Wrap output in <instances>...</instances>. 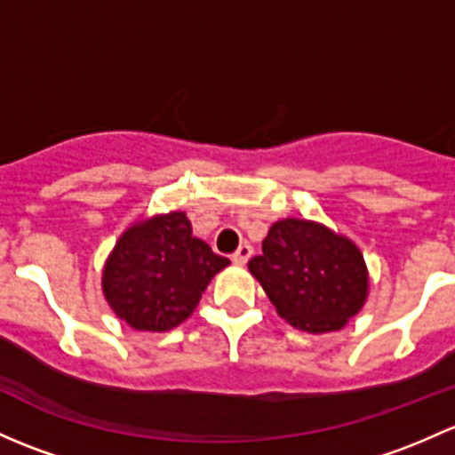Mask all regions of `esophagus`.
<instances>
[{
	"mask_svg": "<svg viewBox=\"0 0 455 455\" xmlns=\"http://www.w3.org/2000/svg\"><path fill=\"white\" fill-rule=\"evenodd\" d=\"M251 257H252V246L251 243H242V246L237 248L235 255H233V261H235L237 266H246Z\"/></svg>",
	"mask_w": 455,
	"mask_h": 455,
	"instance_id": "esophagus-1",
	"label": "esophagus"
}]
</instances>
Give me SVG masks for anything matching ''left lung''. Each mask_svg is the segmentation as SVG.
<instances>
[{
  "mask_svg": "<svg viewBox=\"0 0 455 455\" xmlns=\"http://www.w3.org/2000/svg\"><path fill=\"white\" fill-rule=\"evenodd\" d=\"M248 270L291 327L307 333L340 331L360 314L371 276L357 243L323 222L279 220Z\"/></svg>",
  "mask_w": 455,
  "mask_h": 455,
  "instance_id": "left-lung-1",
  "label": "left lung"
}]
</instances>
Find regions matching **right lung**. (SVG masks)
<instances>
[{
    "mask_svg": "<svg viewBox=\"0 0 455 455\" xmlns=\"http://www.w3.org/2000/svg\"><path fill=\"white\" fill-rule=\"evenodd\" d=\"M231 261L194 235L185 212L132 222L102 267V294L137 331L164 333L194 314L203 291Z\"/></svg>",
    "mask_w": 455,
    "mask_h": 455,
    "instance_id": "obj_1",
    "label": "right lung"
}]
</instances>
